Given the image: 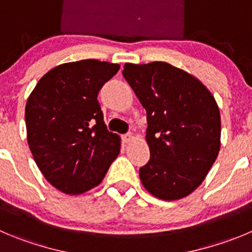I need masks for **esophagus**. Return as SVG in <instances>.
Here are the masks:
<instances>
[{
	"label": "esophagus",
	"instance_id": "esophagus-1",
	"mask_svg": "<svg viewBox=\"0 0 252 252\" xmlns=\"http://www.w3.org/2000/svg\"><path fill=\"white\" fill-rule=\"evenodd\" d=\"M132 138H133V136H132V133H131V132L125 133V135H122V141H124L125 143L131 142V141H132Z\"/></svg>",
	"mask_w": 252,
	"mask_h": 252
}]
</instances>
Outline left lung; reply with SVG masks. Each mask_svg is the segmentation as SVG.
Listing matches in <instances>:
<instances>
[{
    "label": "left lung",
    "instance_id": "obj_1",
    "mask_svg": "<svg viewBox=\"0 0 252 252\" xmlns=\"http://www.w3.org/2000/svg\"><path fill=\"white\" fill-rule=\"evenodd\" d=\"M147 112L151 158L140 168L143 187L177 200L204 181L219 153L221 122L214 96L196 78L164 62L124 66Z\"/></svg>",
    "mask_w": 252,
    "mask_h": 252
}]
</instances>
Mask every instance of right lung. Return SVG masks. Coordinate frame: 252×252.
<instances>
[{
  "label": "right lung",
  "mask_w": 252,
  "mask_h": 252,
  "mask_svg": "<svg viewBox=\"0 0 252 252\" xmlns=\"http://www.w3.org/2000/svg\"><path fill=\"white\" fill-rule=\"evenodd\" d=\"M119 64L86 59L53 68L26 105L28 146L53 187L80 194L101 183L120 153V136L107 130L97 94Z\"/></svg>",
  "instance_id": "right-lung-1"
}]
</instances>
